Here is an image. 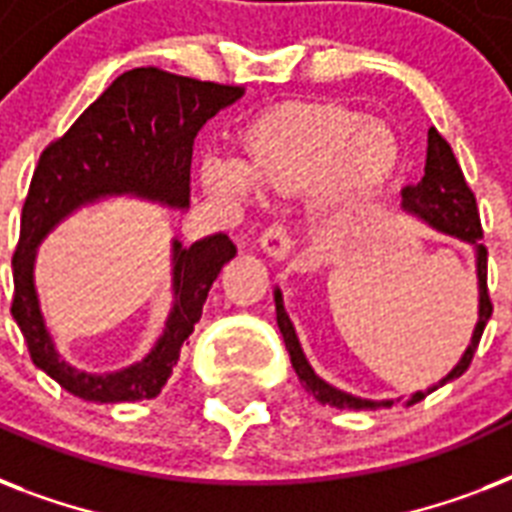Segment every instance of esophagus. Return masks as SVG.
I'll return each instance as SVG.
<instances>
[{
    "label": "esophagus",
    "instance_id": "1",
    "mask_svg": "<svg viewBox=\"0 0 512 512\" xmlns=\"http://www.w3.org/2000/svg\"><path fill=\"white\" fill-rule=\"evenodd\" d=\"M289 249H292V241H289L287 231H284L281 225H273V228H268V231L260 236V252H263L268 260H273V263L287 260Z\"/></svg>",
    "mask_w": 512,
    "mask_h": 512
}]
</instances>
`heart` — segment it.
Instances as JSON below:
<instances>
[{
    "label": "heart",
    "instance_id": "obj_1",
    "mask_svg": "<svg viewBox=\"0 0 512 512\" xmlns=\"http://www.w3.org/2000/svg\"><path fill=\"white\" fill-rule=\"evenodd\" d=\"M239 146V164H201L204 191L236 204L252 196V185L281 199L313 191L308 225L321 244H337L358 231L404 164L388 124L340 106L271 111L249 124Z\"/></svg>",
    "mask_w": 512,
    "mask_h": 512
}]
</instances>
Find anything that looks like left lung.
I'll return each mask as SVG.
<instances>
[{
    "label": "left lung",
    "instance_id": "obj_1",
    "mask_svg": "<svg viewBox=\"0 0 512 512\" xmlns=\"http://www.w3.org/2000/svg\"><path fill=\"white\" fill-rule=\"evenodd\" d=\"M401 207H404L406 215L417 217L420 223H425L433 231L444 233V236H452V239L462 241L473 249L476 255V279H478V316L476 327H473V335H470L468 348L460 356V361L454 364V369L446 377H441L438 382H433L430 388L414 390L409 396L398 398H382V401H374V398H361L353 396V393H345V390L329 385L327 380H321L319 374L313 372L311 361L305 358L303 345H300V337L295 332V324L289 319L287 308H284V297H281V289H273V300H276V321H279L281 337H284V345L289 350V361H292V369H295L297 380L303 382V388L311 393L319 404L335 406V409H390L393 404L412 406L417 401L433 393V390L444 388L446 382L457 380L465 374V369L473 361V353L478 348V340L484 335L486 321L492 319V300H489V289H486V247L481 244L484 239V231H481V220H478V207L476 196L465 183V175H462L460 164L454 159L452 146L446 143L441 135H438L436 127L428 130V156H425V175L417 185H406L404 193H401Z\"/></svg>",
    "mask_w": 512,
    "mask_h": 512
}]
</instances>
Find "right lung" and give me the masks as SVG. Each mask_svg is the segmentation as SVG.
Here are the masks:
<instances>
[{
  "instance_id": "obj_1",
  "label": "right lung",
  "mask_w": 512,
  "mask_h": 512,
  "mask_svg": "<svg viewBox=\"0 0 512 512\" xmlns=\"http://www.w3.org/2000/svg\"><path fill=\"white\" fill-rule=\"evenodd\" d=\"M241 95V87L199 82L159 68H132L116 76L71 130L39 156L12 257V319L26 337L31 361L71 396L92 404L159 396L183 342L201 319L212 281L231 263L236 247L225 233L204 236L191 247L172 239V308L162 335L146 358L103 374L76 369L60 356L34 284L36 249L76 209L111 196L185 212L191 207L193 140L212 116Z\"/></svg>"
}]
</instances>
